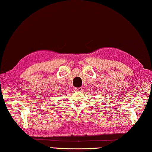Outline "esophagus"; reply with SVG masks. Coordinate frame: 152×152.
Wrapping results in <instances>:
<instances>
[{"mask_svg": "<svg viewBox=\"0 0 152 152\" xmlns=\"http://www.w3.org/2000/svg\"><path fill=\"white\" fill-rule=\"evenodd\" d=\"M82 90H83L82 88H75L76 92H81L83 91Z\"/></svg>", "mask_w": 152, "mask_h": 152, "instance_id": "obj_1", "label": "esophagus"}]
</instances>
